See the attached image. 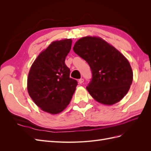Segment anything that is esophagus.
I'll return each instance as SVG.
<instances>
[{"mask_svg":"<svg viewBox=\"0 0 151 151\" xmlns=\"http://www.w3.org/2000/svg\"><path fill=\"white\" fill-rule=\"evenodd\" d=\"M79 84H82V83H83V82H84V79H83V78H81V79H79Z\"/></svg>","mask_w":151,"mask_h":151,"instance_id":"obj_1","label":"esophagus"}]
</instances>
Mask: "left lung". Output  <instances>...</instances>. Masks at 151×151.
Returning <instances> with one entry per match:
<instances>
[{
    "instance_id": "obj_1",
    "label": "left lung",
    "mask_w": 151,
    "mask_h": 151,
    "mask_svg": "<svg viewBox=\"0 0 151 151\" xmlns=\"http://www.w3.org/2000/svg\"><path fill=\"white\" fill-rule=\"evenodd\" d=\"M73 50L91 68L92 79L86 87L96 101L112 105L129 91L133 81L129 62L118 50L102 38L86 36L76 42Z\"/></svg>"
}]
</instances>
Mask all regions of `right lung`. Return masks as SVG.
I'll return each mask as SVG.
<instances>
[{
	"label": "right lung",
	"mask_w": 151,
	"mask_h": 151,
	"mask_svg": "<svg viewBox=\"0 0 151 151\" xmlns=\"http://www.w3.org/2000/svg\"><path fill=\"white\" fill-rule=\"evenodd\" d=\"M72 43L71 39L53 42L39 54L29 72V95L38 107L50 114L65 109L77 86L65 63Z\"/></svg>",
	"instance_id": "obj_1"
}]
</instances>
